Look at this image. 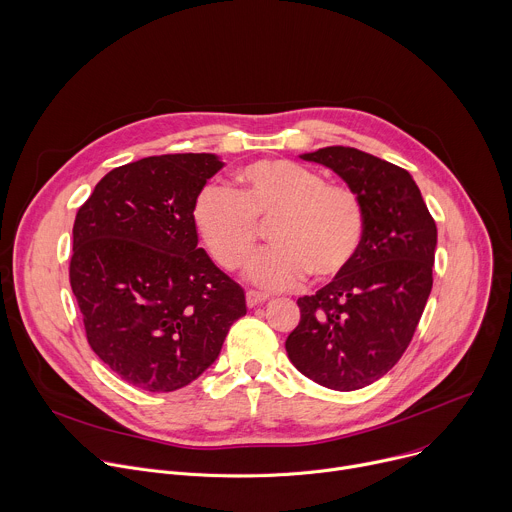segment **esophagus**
<instances>
[{
    "label": "esophagus",
    "mask_w": 512,
    "mask_h": 512,
    "mask_svg": "<svg viewBox=\"0 0 512 512\" xmlns=\"http://www.w3.org/2000/svg\"><path fill=\"white\" fill-rule=\"evenodd\" d=\"M267 298H269V296H267V294H263V291L249 289V291H247V306H249V308H255V306L263 304Z\"/></svg>",
    "instance_id": "obj_1"
}]
</instances>
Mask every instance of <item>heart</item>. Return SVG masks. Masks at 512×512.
I'll return each instance as SVG.
<instances>
[{"label": "heart", "instance_id": "b5f03b06", "mask_svg": "<svg viewBox=\"0 0 512 512\" xmlns=\"http://www.w3.org/2000/svg\"><path fill=\"white\" fill-rule=\"evenodd\" d=\"M192 223L212 259L243 269L267 225L273 243L249 267L255 283L289 287L304 279L330 281L352 263L364 235L358 192L291 160H259L233 174L231 190L204 188Z\"/></svg>", "mask_w": 512, "mask_h": 512}]
</instances>
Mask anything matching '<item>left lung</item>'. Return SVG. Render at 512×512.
Returning a JSON list of instances; mask_svg holds the SVG:
<instances>
[{
    "instance_id": "1",
    "label": "left lung",
    "mask_w": 512,
    "mask_h": 512,
    "mask_svg": "<svg viewBox=\"0 0 512 512\" xmlns=\"http://www.w3.org/2000/svg\"><path fill=\"white\" fill-rule=\"evenodd\" d=\"M332 168L364 206V235L344 273L298 300L289 360L312 381L356 391L387 375L407 350L433 285L437 227L407 170L330 145L302 156Z\"/></svg>"
}]
</instances>
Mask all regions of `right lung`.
Returning <instances> with one entry per match:
<instances>
[{"label":"right lung","mask_w":512,"mask_h":512,"mask_svg":"<svg viewBox=\"0 0 512 512\" xmlns=\"http://www.w3.org/2000/svg\"><path fill=\"white\" fill-rule=\"evenodd\" d=\"M221 168L212 154L143 158L111 170L77 212L68 277L87 340L143 391L192 383L247 314L243 287L198 249L192 223Z\"/></svg>","instance_id":"obj_1"}]
</instances>
